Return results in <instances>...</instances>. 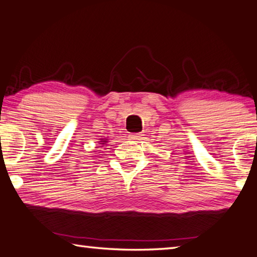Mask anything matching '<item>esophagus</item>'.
<instances>
[{
  "mask_svg": "<svg viewBox=\"0 0 257 257\" xmlns=\"http://www.w3.org/2000/svg\"><path fill=\"white\" fill-rule=\"evenodd\" d=\"M139 137H141V134H132L129 135V139L130 141H137V139H139Z\"/></svg>",
  "mask_w": 257,
  "mask_h": 257,
  "instance_id": "obj_1",
  "label": "esophagus"
}]
</instances>
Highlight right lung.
<instances>
[{
    "instance_id": "obj_1",
    "label": "right lung",
    "mask_w": 257,
    "mask_h": 257,
    "mask_svg": "<svg viewBox=\"0 0 257 257\" xmlns=\"http://www.w3.org/2000/svg\"><path fill=\"white\" fill-rule=\"evenodd\" d=\"M102 142H103V143H101V144H104V143H105L106 141H102Z\"/></svg>"
}]
</instances>
